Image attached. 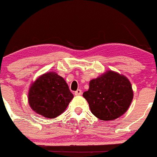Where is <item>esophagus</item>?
Returning <instances> with one entry per match:
<instances>
[{
  "mask_svg": "<svg viewBox=\"0 0 157 157\" xmlns=\"http://www.w3.org/2000/svg\"><path fill=\"white\" fill-rule=\"evenodd\" d=\"M81 94H82V91L80 89H77V91L74 92V94H75V95H80Z\"/></svg>",
  "mask_w": 157,
  "mask_h": 157,
  "instance_id": "1",
  "label": "esophagus"
}]
</instances>
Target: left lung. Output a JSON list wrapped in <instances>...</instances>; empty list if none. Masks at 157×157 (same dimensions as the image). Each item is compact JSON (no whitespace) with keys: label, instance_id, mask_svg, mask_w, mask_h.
I'll return each instance as SVG.
<instances>
[{"label":"left lung","instance_id":"obj_1","mask_svg":"<svg viewBox=\"0 0 157 157\" xmlns=\"http://www.w3.org/2000/svg\"><path fill=\"white\" fill-rule=\"evenodd\" d=\"M83 96L96 117L102 121H111L128 109L133 99V91L127 77L109 71L91 80L88 91L84 92Z\"/></svg>","mask_w":157,"mask_h":157}]
</instances>
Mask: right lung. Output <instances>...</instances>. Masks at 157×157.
I'll list each match as a JSON object with an SVG mask.
<instances>
[{
  "mask_svg": "<svg viewBox=\"0 0 157 157\" xmlns=\"http://www.w3.org/2000/svg\"><path fill=\"white\" fill-rule=\"evenodd\" d=\"M73 98L64 79L54 72L44 73L32 84L29 103L33 111L47 118L63 113Z\"/></svg>",
  "mask_w": 157,
  "mask_h": 157,
  "instance_id": "1",
  "label": "right lung"
}]
</instances>
